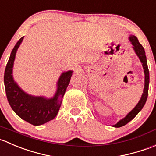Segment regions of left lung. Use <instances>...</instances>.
I'll return each instance as SVG.
<instances>
[{
    "label": "left lung",
    "instance_id": "left-lung-1",
    "mask_svg": "<svg viewBox=\"0 0 156 156\" xmlns=\"http://www.w3.org/2000/svg\"><path fill=\"white\" fill-rule=\"evenodd\" d=\"M129 39H130L131 44H133V48L134 51L136 54L138 58H140V62L142 63V65H143L145 74L144 89H143V95H142L141 98H140V100L139 101V102L137 103L136 105L135 106V108H134L130 112H129V113L127 114V116H126L125 118H124L123 119H121V121H118L116 124L113 125V127H123V126L126 125L127 123L130 122V121H132V120L136 116L137 114L142 110V108H143V106H144L148 97V91H149V69H148L146 53H145L143 47L142 46V44L139 42L138 39H137V38L135 35H130V37H129Z\"/></svg>",
    "mask_w": 156,
    "mask_h": 156
}]
</instances>
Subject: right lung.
<instances>
[{
  "instance_id": "add662e5",
  "label": "right lung",
  "mask_w": 156,
  "mask_h": 156,
  "mask_svg": "<svg viewBox=\"0 0 156 156\" xmlns=\"http://www.w3.org/2000/svg\"><path fill=\"white\" fill-rule=\"evenodd\" d=\"M23 38L22 37L17 41L10 54L4 71V86L7 100L13 112L29 124L38 126L51 121L57 116L73 71L69 70L61 73L57 83V91L52 98L33 96L26 93L13 77L15 57Z\"/></svg>"
}]
</instances>
